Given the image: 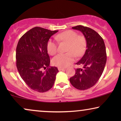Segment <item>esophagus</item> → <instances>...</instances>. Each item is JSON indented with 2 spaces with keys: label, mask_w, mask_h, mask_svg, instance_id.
<instances>
[{
  "label": "esophagus",
  "mask_w": 121,
  "mask_h": 121,
  "mask_svg": "<svg viewBox=\"0 0 121 121\" xmlns=\"http://www.w3.org/2000/svg\"><path fill=\"white\" fill-rule=\"evenodd\" d=\"M58 69L59 71L63 70H64V69H65V68H60V67H58Z\"/></svg>",
  "instance_id": "1"
}]
</instances>
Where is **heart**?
Returning a JSON list of instances; mask_svg holds the SVG:
<instances>
[{
    "label": "heart",
    "instance_id": "obj_1",
    "mask_svg": "<svg viewBox=\"0 0 121 121\" xmlns=\"http://www.w3.org/2000/svg\"><path fill=\"white\" fill-rule=\"evenodd\" d=\"M56 39L58 41H64L69 43L67 53H60L53 58L52 62L54 65L65 68L74 61L75 55L77 57L82 56L85 50L86 41L82 36L73 30H68L57 35ZM47 49L51 55H54L58 51L57 42L49 39L47 43Z\"/></svg>",
    "mask_w": 121,
    "mask_h": 121
}]
</instances>
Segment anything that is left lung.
<instances>
[{
    "instance_id": "obj_1",
    "label": "left lung",
    "mask_w": 121,
    "mask_h": 121,
    "mask_svg": "<svg viewBox=\"0 0 121 121\" xmlns=\"http://www.w3.org/2000/svg\"><path fill=\"white\" fill-rule=\"evenodd\" d=\"M81 31L86 42L85 54L76 64L83 68L76 69L75 75L69 80L76 89L85 90L93 86L98 82L105 68L107 60L105 43L98 33L90 28L82 25L72 27Z\"/></svg>"
}]
</instances>
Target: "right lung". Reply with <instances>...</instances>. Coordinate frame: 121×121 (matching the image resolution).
I'll list each match as a JSON object with an SVG mask.
<instances>
[{"label":"right lung","mask_w":121,"mask_h":121,"mask_svg":"<svg viewBox=\"0 0 121 121\" xmlns=\"http://www.w3.org/2000/svg\"><path fill=\"white\" fill-rule=\"evenodd\" d=\"M58 31L35 27L25 33L18 42L16 67L24 82L36 91H47L55 82L58 70L56 67H49L47 43ZM43 69L46 70L43 71Z\"/></svg>","instance_id":"obj_1"}]
</instances>
